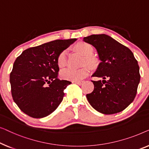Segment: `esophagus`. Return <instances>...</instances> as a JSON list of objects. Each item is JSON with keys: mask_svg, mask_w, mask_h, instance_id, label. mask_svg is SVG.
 Here are the masks:
<instances>
[{"mask_svg": "<svg viewBox=\"0 0 149 149\" xmlns=\"http://www.w3.org/2000/svg\"><path fill=\"white\" fill-rule=\"evenodd\" d=\"M74 82L77 84H78V85H81V84H83L84 81H74Z\"/></svg>", "mask_w": 149, "mask_h": 149, "instance_id": "34e87169", "label": "esophagus"}]
</instances>
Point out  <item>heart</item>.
Segmentation results:
<instances>
[{
  "mask_svg": "<svg viewBox=\"0 0 149 149\" xmlns=\"http://www.w3.org/2000/svg\"><path fill=\"white\" fill-rule=\"evenodd\" d=\"M75 49L79 53L85 56V62L90 65L95 64V59L91 55L93 53V49L88 44L79 42L75 46ZM57 64L59 68H63L67 64V51H62L57 57ZM90 73L88 67H84L81 69L75 70L73 68H67L61 72V76L63 78L72 81L81 80L87 76Z\"/></svg>",
  "mask_w": 149,
  "mask_h": 149,
  "instance_id": "obj_1",
  "label": "heart"
}]
</instances>
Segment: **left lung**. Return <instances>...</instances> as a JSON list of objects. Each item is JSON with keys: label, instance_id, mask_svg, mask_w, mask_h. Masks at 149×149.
Segmentation results:
<instances>
[{"label": "left lung", "instance_id": "1", "mask_svg": "<svg viewBox=\"0 0 149 149\" xmlns=\"http://www.w3.org/2000/svg\"><path fill=\"white\" fill-rule=\"evenodd\" d=\"M83 40L95 48L100 60L92 76L103 79L93 81L94 91L86 95L89 103L103 114L122 111L133 102L140 83V69L134 54L104 33L84 37Z\"/></svg>", "mask_w": 149, "mask_h": 149}]
</instances>
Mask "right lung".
I'll return each mask as SVG.
<instances>
[{
    "label": "right lung",
    "instance_id": "obj_1",
    "mask_svg": "<svg viewBox=\"0 0 149 149\" xmlns=\"http://www.w3.org/2000/svg\"><path fill=\"white\" fill-rule=\"evenodd\" d=\"M76 38L56 40L25 50L10 74L11 95L23 112L33 118L52 113L63 100L71 81L58 78L57 57Z\"/></svg>",
    "mask_w": 149,
    "mask_h": 149
}]
</instances>
